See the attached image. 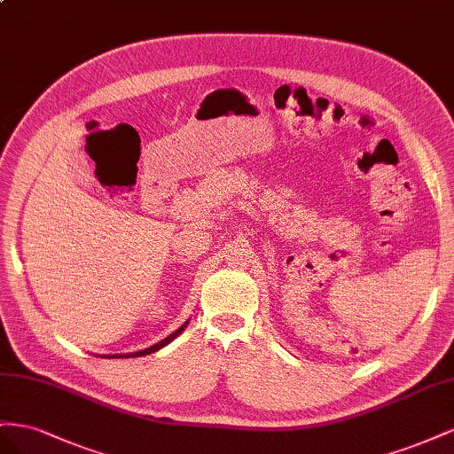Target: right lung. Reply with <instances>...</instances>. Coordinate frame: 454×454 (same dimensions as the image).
<instances>
[{"mask_svg":"<svg viewBox=\"0 0 454 454\" xmlns=\"http://www.w3.org/2000/svg\"><path fill=\"white\" fill-rule=\"evenodd\" d=\"M186 325H188V321L184 323L183 327L180 329H176L173 334H169L167 336V339H163V340H160L158 344H153V346H150V348H145V349H140V352H133V354H115V356H112V357H140V356H148V354H153V352H158V349H161L163 346H167L169 344L173 339H176V336L183 333L184 329H186ZM110 357V356H108Z\"/></svg>","mask_w":454,"mask_h":454,"instance_id":"obj_1","label":"right lung"}]
</instances>
